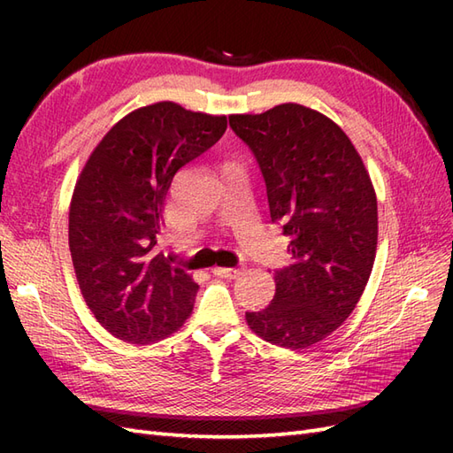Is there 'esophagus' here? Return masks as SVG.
I'll list each match as a JSON object with an SVG mask.
<instances>
[{
  "label": "esophagus",
  "mask_w": 453,
  "mask_h": 453,
  "mask_svg": "<svg viewBox=\"0 0 453 453\" xmlns=\"http://www.w3.org/2000/svg\"><path fill=\"white\" fill-rule=\"evenodd\" d=\"M214 276H219V278H229V280H235V278H239L243 274V268H224V266H216L214 271Z\"/></svg>",
  "instance_id": "obj_1"
}]
</instances>
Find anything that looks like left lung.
<instances>
[{
    "label": "left lung",
    "instance_id": "left-lung-1",
    "mask_svg": "<svg viewBox=\"0 0 453 453\" xmlns=\"http://www.w3.org/2000/svg\"><path fill=\"white\" fill-rule=\"evenodd\" d=\"M229 127L261 167L273 224L294 263L274 273L276 294L247 323L261 339L307 349L358 303L378 247V200L362 157L325 114L296 103L232 114Z\"/></svg>",
    "mask_w": 453,
    "mask_h": 453
}]
</instances>
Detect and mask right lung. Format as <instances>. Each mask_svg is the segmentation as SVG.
Returning a JSON list of instances; mask_svg holds the SVG:
<instances>
[{
    "label": "right lung",
    "mask_w": 453,
    "mask_h": 453,
    "mask_svg": "<svg viewBox=\"0 0 453 453\" xmlns=\"http://www.w3.org/2000/svg\"><path fill=\"white\" fill-rule=\"evenodd\" d=\"M226 117L163 101L130 112L85 163L70 206V253L95 319L150 344L185 323L198 284L159 251L173 177L224 136Z\"/></svg>",
    "instance_id": "obj_1"
}]
</instances>
